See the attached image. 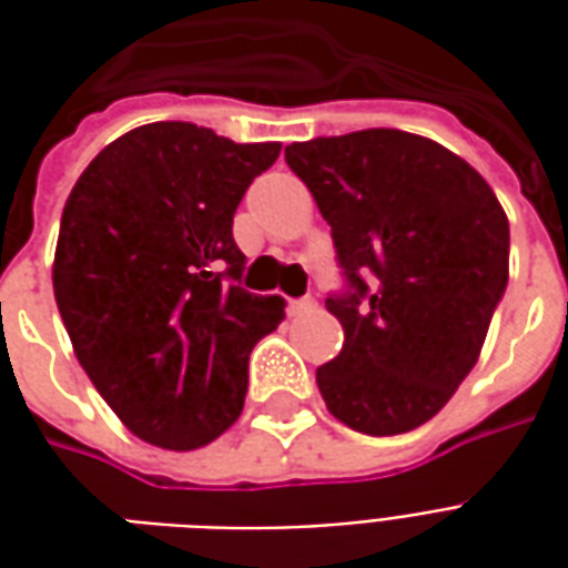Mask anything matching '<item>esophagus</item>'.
Here are the masks:
<instances>
[{"instance_id": "1", "label": "esophagus", "mask_w": 568, "mask_h": 568, "mask_svg": "<svg viewBox=\"0 0 568 568\" xmlns=\"http://www.w3.org/2000/svg\"><path fill=\"white\" fill-rule=\"evenodd\" d=\"M310 310H313V301H310V297H292V301H288V316H304Z\"/></svg>"}]
</instances>
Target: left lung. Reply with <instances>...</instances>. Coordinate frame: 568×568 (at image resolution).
<instances>
[{
	"mask_svg": "<svg viewBox=\"0 0 568 568\" xmlns=\"http://www.w3.org/2000/svg\"><path fill=\"white\" fill-rule=\"evenodd\" d=\"M332 224L344 292L341 356L316 368L334 417L402 435L475 368L508 285V219L475 166L438 142L374 128L285 145Z\"/></svg>",
	"mask_w": 568,
	"mask_h": 568,
	"instance_id": "obj_1",
	"label": "left lung"
}]
</instances>
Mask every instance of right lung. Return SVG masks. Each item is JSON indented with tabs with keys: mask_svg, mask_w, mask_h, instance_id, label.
Here are the masks:
<instances>
[{
	"mask_svg": "<svg viewBox=\"0 0 568 568\" xmlns=\"http://www.w3.org/2000/svg\"><path fill=\"white\" fill-rule=\"evenodd\" d=\"M280 149L158 121L105 145L63 206L57 310L97 393L154 447L219 438L252 346L283 322V297L243 288L234 243L236 206Z\"/></svg>",
	"mask_w": 568,
	"mask_h": 568,
	"instance_id": "add662e5",
	"label": "right lung"
}]
</instances>
